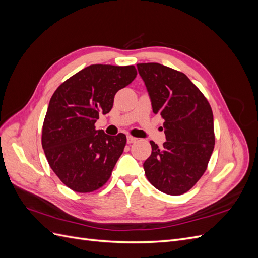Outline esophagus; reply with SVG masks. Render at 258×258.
<instances>
[{
    "label": "esophagus",
    "mask_w": 258,
    "mask_h": 258,
    "mask_svg": "<svg viewBox=\"0 0 258 258\" xmlns=\"http://www.w3.org/2000/svg\"><path fill=\"white\" fill-rule=\"evenodd\" d=\"M136 141H137V139H136V138H134V137H130V136H128V137H127V143H128V144L135 143Z\"/></svg>",
    "instance_id": "1"
}]
</instances>
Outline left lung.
Listing matches in <instances>:
<instances>
[{"label": "left lung", "mask_w": 258, "mask_h": 258, "mask_svg": "<svg viewBox=\"0 0 258 258\" xmlns=\"http://www.w3.org/2000/svg\"><path fill=\"white\" fill-rule=\"evenodd\" d=\"M154 114L165 119L166 142L151 141L143 163L151 184L167 195L188 191L205 173L214 150L213 113L208 100L184 73L160 63L137 64Z\"/></svg>", "instance_id": "1"}]
</instances>
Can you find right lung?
I'll list each match as a JSON object with an SVG mask.
<instances>
[{
	"instance_id": "add662e5",
	"label": "right lung",
	"mask_w": 258,
	"mask_h": 258,
	"mask_svg": "<svg viewBox=\"0 0 258 258\" xmlns=\"http://www.w3.org/2000/svg\"><path fill=\"white\" fill-rule=\"evenodd\" d=\"M134 66L92 64L62 83L49 101L42 146L60 181L90 192L110 178L127 139L96 130L99 115L112 110L116 92L136 79Z\"/></svg>"
}]
</instances>
